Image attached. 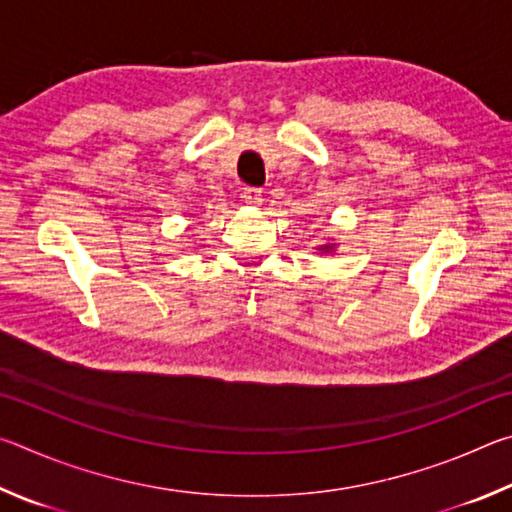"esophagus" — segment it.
I'll return each instance as SVG.
<instances>
[{
	"instance_id": "1",
	"label": "esophagus",
	"mask_w": 512,
	"mask_h": 512,
	"mask_svg": "<svg viewBox=\"0 0 512 512\" xmlns=\"http://www.w3.org/2000/svg\"><path fill=\"white\" fill-rule=\"evenodd\" d=\"M244 201H246V205H250V207H259L262 205V189H257V187H246L244 189Z\"/></svg>"
}]
</instances>
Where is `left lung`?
Masks as SVG:
<instances>
[{"label": "left lung", "instance_id": "left-lung-1", "mask_svg": "<svg viewBox=\"0 0 512 512\" xmlns=\"http://www.w3.org/2000/svg\"><path fill=\"white\" fill-rule=\"evenodd\" d=\"M334 248H336L334 241H327V244H320V246H316L318 253H334Z\"/></svg>", "mask_w": 512, "mask_h": 512}]
</instances>
